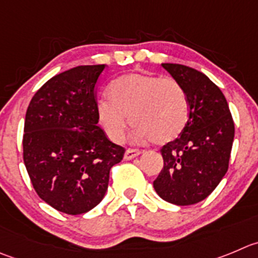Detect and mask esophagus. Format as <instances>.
<instances>
[{"label": "esophagus", "mask_w": 258, "mask_h": 258, "mask_svg": "<svg viewBox=\"0 0 258 258\" xmlns=\"http://www.w3.org/2000/svg\"><path fill=\"white\" fill-rule=\"evenodd\" d=\"M139 154H141V151H138V149L127 148L124 153V159H126V161L127 159H133L136 158V157H138Z\"/></svg>", "instance_id": "esophagus-1"}]
</instances>
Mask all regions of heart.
<instances>
[{
    "label": "heart",
    "mask_w": 258,
    "mask_h": 258,
    "mask_svg": "<svg viewBox=\"0 0 258 258\" xmlns=\"http://www.w3.org/2000/svg\"><path fill=\"white\" fill-rule=\"evenodd\" d=\"M109 99L97 102L99 121L115 142L125 137L129 116L134 137L166 144L177 138L188 119L187 96L173 78L127 73L111 83Z\"/></svg>",
    "instance_id": "1"
}]
</instances>
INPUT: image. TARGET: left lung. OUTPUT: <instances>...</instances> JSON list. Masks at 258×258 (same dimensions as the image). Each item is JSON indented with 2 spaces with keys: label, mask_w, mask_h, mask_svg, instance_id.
<instances>
[{
  "label": "left lung",
  "mask_w": 258,
  "mask_h": 258,
  "mask_svg": "<svg viewBox=\"0 0 258 258\" xmlns=\"http://www.w3.org/2000/svg\"><path fill=\"white\" fill-rule=\"evenodd\" d=\"M187 96L188 120L180 137L162 147L163 168L153 181L156 192L175 205L204 200L228 171L234 122L220 88L204 73L162 63Z\"/></svg>",
  "instance_id": "1"
}]
</instances>
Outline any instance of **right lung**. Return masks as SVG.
<instances>
[{
  "label": "right lung",
  "instance_id": "add662e5",
  "mask_svg": "<svg viewBox=\"0 0 258 258\" xmlns=\"http://www.w3.org/2000/svg\"><path fill=\"white\" fill-rule=\"evenodd\" d=\"M105 64L78 66L44 83L29 104L24 163L41 200L58 212H90L104 199L125 149L97 125L95 86Z\"/></svg>",
  "mask_w": 258,
  "mask_h": 258
}]
</instances>
